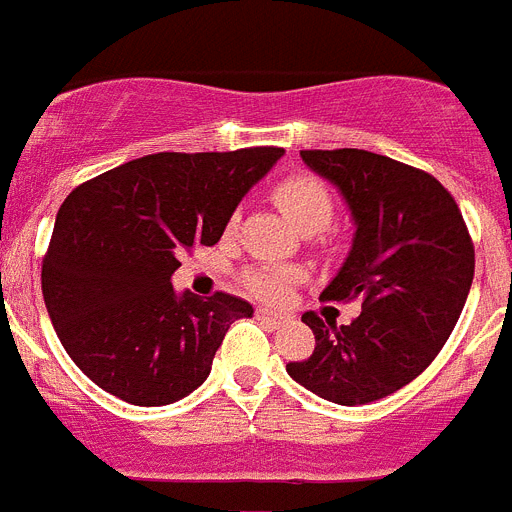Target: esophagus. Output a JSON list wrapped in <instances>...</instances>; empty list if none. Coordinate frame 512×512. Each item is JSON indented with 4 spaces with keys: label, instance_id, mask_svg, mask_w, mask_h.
Segmentation results:
<instances>
[{
    "label": "esophagus",
    "instance_id": "34e87169",
    "mask_svg": "<svg viewBox=\"0 0 512 512\" xmlns=\"http://www.w3.org/2000/svg\"><path fill=\"white\" fill-rule=\"evenodd\" d=\"M256 318H259V320H264V323H271V325H279V323H284V315H282V312L266 310V307H259V310H256Z\"/></svg>",
    "mask_w": 512,
    "mask_h": 512
}]
</instances>
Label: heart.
Wrapping results in <instances>:
<instances>
[{
    "mask_svg": "<svg viewBox=\"0 0 512 512\" xmlns=\"http://www.w3.org/2000/svg\"><path fill=\"white\" fill-rule=\"evenodd\" d=\"M274 202L279 210L302 230L315 233L323 230L333 217V194L312 174H292L274 187ZM300 279L292 266H277V269H251L243 274V284L251 295L266 302L287 300L295 282Z\"/></svg>",
    "mask_w": 512,
    "mask_h": 512,
    "instance_id": "obj_1",
    "label": "heart"
}]
</instances>
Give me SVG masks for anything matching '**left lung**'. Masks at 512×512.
Segmentation results:
<instances>
[{
	"label": "left lung",
	"instance_id": "8db88e82",
	"mask_svg": "<svg viewBox=\"0 0 512 512\" xmlns=\"http://www.w3.org/2000/svg\"><path fill=\"white\" fill-rule=\"evenodd\" d=\"M343 194L356 233L323 302L359 300L351 325L305 312L315 351L289 377L336 405H366L413 382L449 341L474 279V243L436 176L359 148L300 151Z\"/></svg>",
	"mask_w": 512,
	"mask_h": 512
}]
</instances>
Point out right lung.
Returning a JSON list of instances; mask_svg holds the SVG:
<instances>
[{
  "instance_id": "right-lung-1",
  "label": "right lung",
  "mask_w": 512,
  "mask_h": 512,
  "mask_svg": "<svg viewBox=\"0 0 512 512\" xmlns=\"http://www.w3.org/2000/svg\"><path fill=\"white\" fill-rule=\"evenodd\" d=\"M284 148L153 153L94 176L63 200L43 259V297L66 354L130 405H171L207 379L230 323L225 292L176 295L179 253L215 246L243 194Z\"/></svg>"
}]
</instances>
